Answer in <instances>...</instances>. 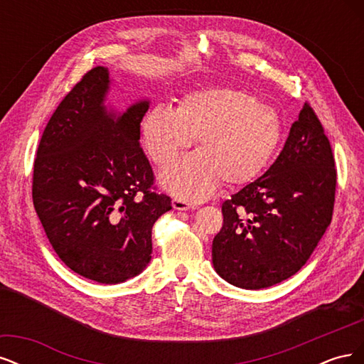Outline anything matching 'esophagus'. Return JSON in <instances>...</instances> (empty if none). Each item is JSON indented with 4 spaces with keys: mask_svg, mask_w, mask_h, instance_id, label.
Returning <instances> with one entry per match:
<instances>
[{
    "mask_svg": "<svg viewBox=\"0 0 364 364\" xmlns=\"http://www.w3.org/2000/svg\"><path fill=\"white\" fill-rule=\"evenodd\" d=\"M171 205H173L174 209H178V211H186V209H191L193 208V205L190 202H186L183 199H178V197H176V199H173Z\"/></svg>",
    "mask_w": 364,
    "mask_h": 364,
    "instance_id": "34e87169",
    "label": "esophagus"
}]
</instances>
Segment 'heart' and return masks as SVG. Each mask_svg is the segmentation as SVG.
Instances as JSON below:
<instances>
[{"instance_id":"1","label":"heart","mask_w":364,"mask_h":364,"mask_svg":"<svg viewBox=\"0 0 364 364\" xmlns=\"http://www.w3.org/2000/svg\"><path fill=\"white\" fill-rule=\"evenodd\" d=\"M151 161L168 167L196 139L199 153L161 176L162 185L186 200H202L222 182L240 186L270 164L282 139V121L269 105L230 87L186 94L178 107L153 106L141 123Z\"/></svg>"}]
</instances>
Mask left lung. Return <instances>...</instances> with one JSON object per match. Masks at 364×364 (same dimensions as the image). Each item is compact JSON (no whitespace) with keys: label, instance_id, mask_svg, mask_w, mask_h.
Here are the masks:
<instances>
[{"label":"left lung","instance_id":"left-lung-1","mask_svg":"<svg viewBox=\"0 0 364 364\" xmlns=\"http://www.w3.org/2000/svg\"><path fill=\"white\" fill-rule=\"evenodd\" d=\"M333 149L305 103L270 168L222 205L213 241L215 272L240 289L272 287L299 272L331 223Z\"/></svg>","mask_w":364,"mask_h":364}]
</instances>
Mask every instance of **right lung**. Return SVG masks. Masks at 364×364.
<instances>
[{"label":"right lung","instance_id":"obj_1","mask_svg":"<svg viewBox=\"0 0 364 364\" xmlns=\"http://www.w3.org/2000/svg\"><path fill=\"white\" fill-rule=\"evenodd\" d=\"M109 71L95 67L65 95L43 130L33 168V205L54 252L100 284L136 277L151 259V228L171 209L156 193L139 144L149 102L107 111Z\"/></svg>","mask_w":364,"mask_h":364}]
</instances>
